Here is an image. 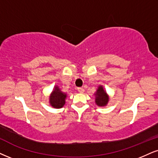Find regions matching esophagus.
I'll list each match as a JSON object with an SVG mask.
<instances>
[{
  "instance_id": "1",
  "label": "esophagus",
  "mask_w": 158,
  "mask_h": 158,
  "mask_svg": "<svg viewBox=\"0 0 158 158\" xmlns=\"http://www.w3.org/2000/svg\"><path fill=\"white\" fill-rule=\"evenodd\" d=\"M77 91H78L79 93H83L84 92V89L83 88H78L77 89Z\"/></svg>"
}]
</instances>
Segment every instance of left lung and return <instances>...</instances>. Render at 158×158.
Returning a JSON list of instances; mask_svg holds the SVG:
<instances>
[{
  "label": "left lung",
  "mask_w": 158,
  "mask_h": 158,
  "mask_svg": "<svg viewBox=\"0 0 158 158\" xmlns=\"http://www.w3.org/2000/svg\"><path fill=\"white\" fill-rule=\"evenodd\" d=\"M95 95V102L98 106H106L109 101V97L104 90L102 85H100L97 89Z\"/></svg>",
  "instance_id": "obj_1"
}]
</instances>
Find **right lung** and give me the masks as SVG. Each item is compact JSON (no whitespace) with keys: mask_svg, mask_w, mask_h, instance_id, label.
<instances>
[{"mask_svg":"<svg viewBox=\"0 0 158 158\" xmlns=\"http://www.w3.org/2000/svg\"><path fill=\"white\" fill-rule=\"evenodd\" d=\"M66 98L67 94L62 92L58 86L56 85L50 96L49 102L50 106L54 108H61L65 104Z\"/></svg>","mask_w":158,"mask_h":158,"instance_id":"add662e5","label":"right lung"}]
</instances>
